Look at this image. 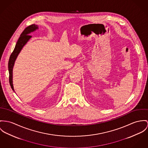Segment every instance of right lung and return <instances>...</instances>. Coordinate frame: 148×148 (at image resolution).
Instances as JSON below:
<instances>
[{"label":"right lung","mask_w":148,"mask_h":148,"mask_svg":"<svg viewBox=\"0 0 148 148\" xmlns=\"http://www.w3.org/2000/svg\"><path fill=\"white\" fill-rule=\"evenodd\" d=\"M38 29V26L35 24L30 25L25 29V30L23 31V33L21 34L16 45L15 48L10 57V60L8 62V70H9V74H10L9 81H10V84L11 87V88L13 91H14V90L13 85L12 78H13V68L14 64V62L18 56V54L20 53V51L23 49V46L27 43V42L32 38V36L30 35L29 34L35 31Z\"/></svg>","instance_id":"1"}]
</instances>
